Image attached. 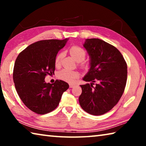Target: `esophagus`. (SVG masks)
Returning a JSON list of instances; mask_svg holds the SVG:
<instances>
[{"label":"esophagus","instance_id":"obj_1","mask_svg":"<svg viewBox=\"0 0 146 146\" xmlns=\"http://www.w3.org/2000/svg\"><path fill=\"white\" fill-rule=\"evenodd\" d=\"M75 86V84H70V88H73Z\"/></svg>","mask_w":146,"mask_h":146}]
</instances>
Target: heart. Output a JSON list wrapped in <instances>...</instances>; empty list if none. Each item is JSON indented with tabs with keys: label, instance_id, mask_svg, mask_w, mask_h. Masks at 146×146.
Masks as SVG:
<instances>
[{
	"label": "heart",
	"instance_id": "heart-1",
	"mask_svg": "<svg viewBox=\"0 0 146 146\" xmlns=\"http://www.w3.org/2000/svg\"><path fill=\"white\" fill-rule=\"evenodd\" d=\"M70 53L72 57L75 59V60L78 62L82 61L85 58L86 56V51L84 49H82L80 47L77 46H72L70 49ZM64 56V53L60 52L58 53L57 56H56L55 63L56 66H60L61 63L62 59ZM80 73L76 71H71L69 70H63L59 73V76L60 78L64 80H66V82L73 83L75 81L77 78Z\"/></svg>",
	"mask_w": 146,
	"mask_h": 146
}]
</instances>
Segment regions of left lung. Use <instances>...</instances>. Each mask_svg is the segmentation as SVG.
Returning <instances> with one entry per match:
<instances>
[{"mask_svg": "<svg viewBox=\"0 0 146 146\" xmlns=\"http://www.w3.org/2000/svg\"><path fill=\"white\" fill-rule=\"evenodd\" d=\"M83 46L90 56V68L82 79L91 83L80 85L79 103L89 114L101 115L111 110L122 97L126 84L127 64L115 46L101 39H86ZM95 81L98 84L94 88Z\"/></svg>", "mask_w": 146, "mask_h": 146, "instance_id": "8db88e82", "label": "left lung"}]
</instances>
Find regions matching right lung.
<instances>
[{
    "mask_svg": "<svg viewBox=\"0 0 146 146\" xmlns=\"http://www.w3.org/2000/svg\"><path fill=\"white\" fill-rule=\"evenodd\" d=\"M64 40H44L31 44L17 56L13 69L15 86L27 108L44 115L57 107L69 84L61 80L55 83L45 82L46 75L54 73L55 58L67 43Z\"/></svg>",
    "mask_w": 146,
    "mask_h": 146,
    "instance_id": "1",
    "label": "right lung"
}]
</instances>
